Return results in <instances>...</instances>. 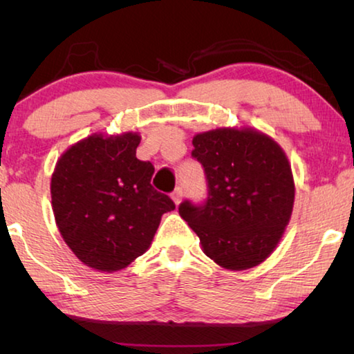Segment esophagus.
I'll return each instance as SVG.
<instances>
[{"mask_svg":"<svg viewBox=\"0 0 354 354\" xmlns=\"http://www.w3.org/2000/svg\"><path fill=\"white\" fill-rule=\"evenodd\" d=\"M183 195H184L183 187H176L175 190L171 192V198H173V201L176 203V205H179V203H181V200H183Z\"/></svg>","mask_w":354,"mask_h":354,"instance_id":"34e87169","label":"esophagus"}]
</instances>
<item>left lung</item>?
Returning a JSON list of instances; mask_svg holds the SVG:
<instances>
[{"instance_id":"obj_1","label":"left lung","mask_w":354,"mask_h":354,"mask_svg":"<svg viewBox=\"0 0 354 354\" xmlns=\"http://www.w3.org/2000/svg\"><path fill=\"white\" fill-rule=\"evenodd\" d=\"M192 158L203 165L207 198L179 205L203 251L230 270L266 261L290 220L295 185L286 154L254 129L220 128L194 137Z\"/></svg>"}]
</instances>
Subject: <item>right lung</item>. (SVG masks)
I'll return each mask as SVG.
<instances>
[{
  "label": "right lung",
  "mask_w": 354,
  "mask_h": 354,
  "mask_svg": "<svg viewBox=\"0 0 354 354\" xmlns=\"http://www.w3.org/2000/svg\"><path fill=\"white\" fill-rule=\"evenodd\" d=\"M140 136H88L57 160L53 212L65 243L101 272L128 267L148 250L162 214L175 209L151 185L154 167L136 158Z\"/></svg>",
  "instance_id": "obj_1"
}]
</instances>
